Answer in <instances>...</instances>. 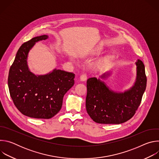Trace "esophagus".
<instances>
[{"label": "esophagus", "instance_id": "34e87169", "mask_svg": "<svg viewBox=\"0 0 159 159\" xmlns=\"http://www.w3.org/2000/svg\"><path fill=\"white\" fill-rule=\"evenodd\" d=\"M87 79V74L85 73H84L82 74L81 75H80V79L81 81H85Z\"/></svg>", "mask_w": 159, "mask_h": 159}]
</instances>
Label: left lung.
<instances>
[{
	"mask_svg": "<svg viewBox=\"0 0 159 159\" xmlns=\"http://www.w3.org/2000/svg\"><path fill=\"white\" fill-rule=\"evenodd\" d=\"M136 65V82L129 90L123 93L112 91L104 82L96 77L87 79L86 110L94 121L101 124H120L134 115L147 86L143 63L139 59ZM101 77H106V75Z\"/></svg>",
	"mask_w": 159,
	"mask_h": 159,
	"instance_id": "1",
	"label": "left lung"
}]
</instances>
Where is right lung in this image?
Returning a JSON list of instances; mask_svg holds the SVG:
<instances>
[{
	"instance_id": "obj_1",
	"label": "right lung",
	"mask_w": 159,
	"mask_h": 159,
	"mask_svg": "<svg viewBox=\"0 0 159 159\" xmlns=\"http://www.w3.org/2000/svg\"><path fill=\"white\" fill-rule=\"evenodd\" d=\"M48 36L32 38L18 50L8 76L10 96L22 115L38 119H50L61 109L65 93L74 84L75 74L55 69L44 75H35L27 65L30 50L36 42Z\"/></svg>"
}]
</instances>
